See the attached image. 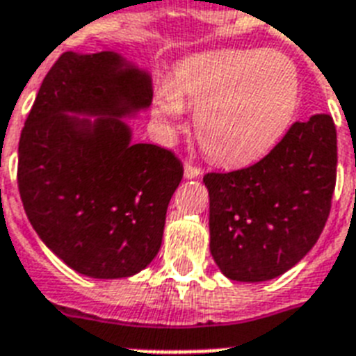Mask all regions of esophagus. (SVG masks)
<instances>
[{
    "instance_id": "34e87169",
    "label": "esophagus",
    "mask_w": 356,
    "mask_h": 356,
    "mask_svg": "<svg viewBox=\"0 0 356 356\" xmlns=\"http://www.w3.org/2000/svg\"><path fill=\"white\" fill-rule=\"evenodd\" d=\"M203 173V170L199 166H193L192 163H184V177L186 179H195Z\"/></svg>"
}]
</instances>
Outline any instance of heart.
<instances>
[{
  "mask_svg": "<svg viewBox=\"0 0 356 356\" xmlns=\"http://www.w3.org/2000/svg\"><path fill=\"white\" fill-rule=\"evenodd\" d=\"M300 98L298 71L265 51H216L190 58L155 98V115L175 120L195 108V137L225 166L258 161L276 146Z\"/></svg>",
  "mask_w": 356,
  "mask_h": 356,
  "instance_id": "heart-1",
  "label": "heart"
}]
</instances>
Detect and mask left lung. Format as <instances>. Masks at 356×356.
<instances>
[{
	"label": "left lung",
	"mask_w": 356,
	"mask_h": 356,
	"mask_svg": "<svg viewBox=\"0 0 356 356\" xmlns=\"http://www.w3.org/2000/svg\"><path fill=\"white\" fill-rule=\"evenodd\" d=\"M210 195V252L234 282L287 273L314 247L337 183V128L318 113L294 122L252 166L203 177Z\"/></svg>",
	"instance_id": "obj_1"
}]
</instances>
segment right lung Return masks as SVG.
Instances as JSON below:
<instances>
[{
	"label": "right lung",
	"instance_id": "obj_1",
	"mask_svg": "<svg viewBox=\"0 0 356 356\" xmlns=\"http://www.w3.org/2000/svg\"><path fill=\"white\" fill-rule=\"evenodd\" d=\"M152 97L148 74L117 53H63L22 129L18 188L29 221L58 258L91 278L140 273L163 243L183 164L170 149L133 144L122 120Z\"/></svg>",
	"mask_w": 356,
	"mask_h": 356
}]
</instances>
